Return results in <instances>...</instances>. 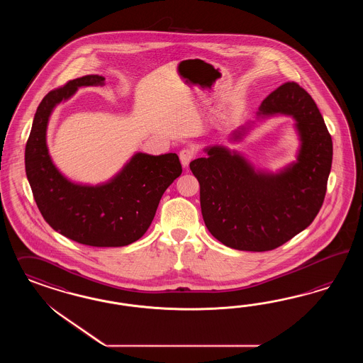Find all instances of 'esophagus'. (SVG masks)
<instances>
[{
  "instance_id": "1",
  "label": "esophagus",
  "mask_w": 363,
  "mask_h": 363,
  "mask_svg": "<svg viewBox=\"0 0 363 363\" xmlns=\"http://www.w3.org/2000/svg\"><path fill=\"white\" fill-rule=\"evenodd\" d=\"M193 158H194V150L193 149H182L179 152V160H181V164L184 167H187Z\"/></svg>"
}]
</instances>
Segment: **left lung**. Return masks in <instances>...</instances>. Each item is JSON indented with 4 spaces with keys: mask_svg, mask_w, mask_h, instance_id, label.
Returning <instances> with one entry per match:
<instances>
[{
    "mask_svg": "<svg viewBox=\"0 0 363 363\" xmlns=\"http://www.w3.org/2000/svg\"><path fill=\"white\" fill-rule=\"evenodd\" d=\"M274 116L291 117L299 138L296 161L278 172L255 169L243 154L220 145L205 147L208 157L190 162L205 225L231 249L273 250L305 230L325 199L333 141L314 99L296 82H286L257 111V120ZM253 125L231 133V143H240Z\"/></svg>",
    "mask_w": 363,
    "mask_h": 363,
    "instance_id": "1",
    "label": "left lung"
}]
</instances>
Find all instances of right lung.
Here are the masks:
<instances>
[{
  "label": "right lung",
  "mask_w": 363,
  "mask_h": 363,
  "mask_svg": "<svg viewBox=\"0 0 363 363\" xmlns=\"http://www.w3.org/2000/svg\"><path fill=\"white\" fill-rule=\"evenodd\" d=\"M102 85L105 77L88 74L45 96L25 147V169L35 203L57 233L88 246L121 247L149 229L162 194L181 176L182 166L176 153L138 152L116 176L99 185L73 182L57 169L46 145L53 110L78 89Z\"/></svg>",
  "instance_id": "1"
}]
</instances>
